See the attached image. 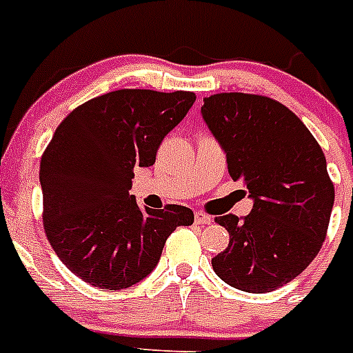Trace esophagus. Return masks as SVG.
I'll return each instance as SVG.
<instances>
[{"label":"esophagus","mask_w":353,"mask_h":353,"mask_svg":"<svg viewBox=\"0 0 353 353\" xmlns=\"http://www.w3.org/2000/svg\"><path fill=\"white\" fill-rule=\"evenodd\" d=\"M194 221H196L197 225H210L212 217L208 216V214H205V212L197 210L196 214H194Z\"/></svg>","instance_id":"esophagus-1"}]
</instances>
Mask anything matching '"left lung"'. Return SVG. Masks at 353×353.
<instances>
[{"label": "left lung", "instance_id": "obj_1", "mask_svg": "<svg viewBox=\"0 0 353 353\" xmlns=\"http://www.w3.org/2000/svg\"><path fill=\"white\" fill-rule=\"evenodd\" d=\"M201 114L232 179L254 199L243 219L216 217L230 243L212 259L214 272L237 290H277L310 265L325 241L335 197L325 154L290 108L266 96L214 94Z\"/></svg>", "mask_w": 353, "mask_h": 353}]
</instances>
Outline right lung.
<instances>
[{
	"label": "right lung",
	"mask_w": 353,
	"mask_h": 353,
	"mask_svg": "<svg viewBox=\"0 0 353 353\" xmlns=\"http://www.w3.org/2000/svg\"><path fill=\"white\" fill-rule=\"evenodd\" d=\"M196 101L194 92L123 88L68 114L39 165L43 226L57 257L85 283L123 290L156 268L177 226L194 223L181 205L141 210L128 190L134 168L157 148Z\"/></svg>",
	"instance_id": "add662e5"
}]
</instances>
